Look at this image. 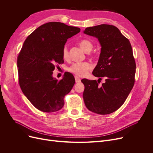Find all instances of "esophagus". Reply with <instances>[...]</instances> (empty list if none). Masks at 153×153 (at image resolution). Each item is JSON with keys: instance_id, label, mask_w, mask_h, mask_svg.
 <instances>
[{"instance_id": "obj_1", "label": "esophagus", "mask_w": 153, "mask_h": 153, "mask_svg": "<svg viewBox=\"0 0 153 153\" xmlns=\"http://www.w3.org/2000/svg\"><path fill=\"white\" fill-rule=\"evenodd\" d=\"M74 77H75V80H76V83L81 82V79H80L79 77H77V76H76Z\"/></svg>"}]
</instances>
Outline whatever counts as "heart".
Masks as SVG:
<instances>
[{"label": "heart", "instance_id": "obj_1", "mask_svg": "<svg viewBox=\"0 0 153 153\" xmlns=\"http://www.w3.org/2000/svg\"><path fill=\"white\" fill-rule=\"evenodd\" d=\"M79 46L85 53H88L91 51L94 45L92 43L89 39H83L80 40L78 43ZM62 58L64 59H68L69 58V52L66 46L64 47L62 50ZM92 68V65L87 62H76L72 64L68 68V71L72 73L76 74L77 76L82 77L86 76L88 71Z\"/></svg>", "mask_w": 153, "mask_h": 153}]
</instances>
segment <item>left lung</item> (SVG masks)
Listing matches in <instances>:
<instances>
[{
	"label": "left lung",
	"mask_w": 153,
	"mask_h": 153,
	"mask_svg": "<svg viewBox=\"0 0 153 153\" xmlns=\"http://www.w3.org/2000/svg\"><path fill=\"white\" fill-rule=\"evenodd\" d=\"M86 35L97 38L101 51L92 74L98 81L84 79L83 98L86 107L94 113L107 115L124 103L134 83L136 63L131 45L118 28L102 24L85 29ZM102 77L106 82L101 86Z\"/></svg>",
	"instance_id": "8db88e82"
}]
</instances>
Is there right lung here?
Instances as JSON below:
<instances>
[{"label":"right lung","mask_w":153,"mask_h":153,"mask_svg":"<svg viewBox=\"0 0 153 153\" xmlns=\"http://www.w3.org/2000/svg\"><path fill=\"white\" fill-rule=\"evenodd\" d=\"M81 29L61 22H48L27 38L17 58L21 89L35 108L47 113L61 110L64 96L75 84L71 73L66 72L58 81L53 77L55 64L64 62L62 50L68 38Z\"/></svg>","instance_id":"add662e5"}]
</instances>
